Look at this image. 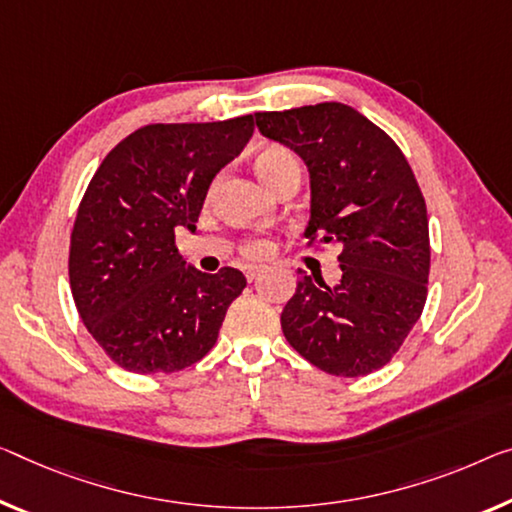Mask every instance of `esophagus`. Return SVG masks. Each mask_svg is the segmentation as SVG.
Listing matches in <instances>:
<instances>
[{
	"instance_id": "esophagus-1",
	"label": "esophagus",
	"mask_w": 512,
	"mask_h": 512,
	"mask_svg": "<svg viewBox=\"0 0 512 512\" xmlns=\"http://www.w3.org/2000/svg\"><path fill=\"white\" fill-rule=\"evenodd\" d=\"M263 272H265L263 265H249V267H245V274H247L249 281H256Z\"/></svg>"
}]
</instances>
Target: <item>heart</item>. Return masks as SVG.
Wrapping results in <instances>:
<instances>
[{
    "label": "heart",
    "instance_id": "obj_1",
    "mask_svg": "<svg viewBox=\"0 0 512 512\" xmlns=\"http://www.w3.org/2000/svg\"><path fill=\"white\" fill-rule=\"evenodd\" d=\"M254 169H256V174L261 176L265 183L274 190V187L279 185V180L286 176V174H290V171L300 169V164H297L295 155L290 153L288 148H283V146H265L254 157ZM247 254L249 256H265V254H270V242H267V240L249 242Z\"/></svg>",
    "mask_w": 512,
    "mask_h": 512
}]
</instances>
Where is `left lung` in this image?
Segmentation results:
<instances>
[{
    "mask_svg": "<svg viewBox=\"0 0 512 512\" xmlns=\"http://www.w3.org/2000/svg\"><path fill=\"white\" fill-rule=\"evenodd\" d=\"M261 135L302 157L311 217L304 235L343 245L341 279L300 270L281 313L286 341L320 371L359 377L396 355L428 295V212L405 155L343 102L258 112Z\"/></svg>",
    "mask_w": 512,
    "mask_h": 512,
    "instance_id": "8db88e82",
    "label": "left lung"
}]
</instances>
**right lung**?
Wrapping results in <instances>:
<instances>
[{
  "label": "right lung",
  "instance_id": "right-lung-1",
  "mask_svg": "<svg viewBox=\"0 0 512 512\" xmlns=\"http://www.w3.org/2000/svg\"><path fill=\"white\" fill-rule=\"evenodd\" d=\"M254 116L155 123L116 144L91 178L70 235V290L98 345L125 371L174 373L215 345L245 274L187 265L176 231H196L212 178Z\"/></svg>",
  "mask_w": 512,
  "mask_h": 512
}]
</instances>
